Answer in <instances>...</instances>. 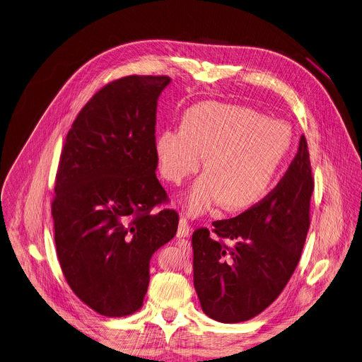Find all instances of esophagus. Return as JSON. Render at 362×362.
<instances>
[{
  "instance_id": "1",
  "label": "esophagus",
  "mask_w": 362,
  "mask_h": 362,
  "mask_svg": "<svg viewBox=\"0 0 362 362\" xmlns=\"http://www.w3.org/2000/svg\"><path fill=\"white\" fill-rule=\"evenodd\" d=\"M190 234V226L187 223L186 219L180 218L179 221V228H177V233H176V237L180 240V238H186L187 235Z\"/></svg>"
}]
</instances>
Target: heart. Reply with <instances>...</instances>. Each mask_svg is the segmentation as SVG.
Instances as JSON below:
<instances>
[{
  "mask_svg": "<svg viewBox=\"0 0 362 362\" xmlns=\"http://www.w3.org/2000/svg\"><path fill=\"white\" fill-rule=\"evenodd\" d=\"M293 144L288 124L264 119L238 105L202 103L190 108L182 128H166L156 139L161 176L182 183L205 163L206 172L185 196V209L199 216L219 204L241 211L270 190Z\"/></svg>",
  "mask_w": 362,
  "mask_h": 362,
  "instance_id": "b5f03b06",
  "label": "heart"
}]
</instances>
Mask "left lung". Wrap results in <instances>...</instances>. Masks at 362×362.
<instances>
[{
    "instance_id": "8db88e82",
    "label": "left lung",
    "mask_w": 362,
    "mask_h": 362,
    "mask_svg": "<svg viewBox=\"0 0 362 362\" xmlns=\"http://www.w3.org/2000/svg\"><path fill=\"white\" fill-rule=\"evenodd\" d=\"M313 177L308 143L279 185L241 215L192 235L193 284L205 315L222 323L248 320L269 308L298 267L309 231Z\"/></svg>"
}]
</instances>
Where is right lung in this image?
Listing matches in <instances>:
<instances>
[{"instance_id":"obj_1","label":"right lung","mask_w":362,"mask_h":362,"mask_svg":"<svg viewBox=\"0 0 362 362\" xmlns=\"http://www.w3.org/2000/svg\"><path fill=\"white\" fill-rule=\"evenodd\" d=\"M169 76H125L104 86L68 133L56 175L52 215L62 272L95 312H137L151 255L177 231L156 177L157 100Z\"/></svg>"}]
</instances>
